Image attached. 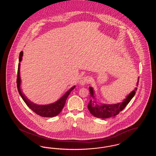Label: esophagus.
Masks as SVG:
<instances>
[{
	"mask_svg": "<svg viewBox=\"0 0 156 156\" xmlns=\"http://www.w3.org/2000/svg\"><path fill=\"white\" fill-rule=\"evenodd\" d=\"M89 82V78L88 76H82L81 78L80 79V84H81L82 85H85L86 83H88Z\"/></svg>",
	"mask_w": 156,
	"mask_h": 156,
	"instance_id": "esophagus-1",
	"label": "esophagus"
}]
</instances>
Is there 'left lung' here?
Instances as JSON below:
<instances>
[{"instance_id":"left-lung-1","label":"left lung","mask_w":156,"mask_h":156,"mask_svg":"<svg viewBox=\"0 0 156 156\" xmlns=\"http://www.w3.org/2000/svg\"><path fill=\"white\" fill-rule=\"evenodd\" d=\"M139 81L137 82L138 85ZM137 88H136L133 90L126 99L123 100L122 103H118L113 105H98L97 102L90 100L89 102L88 108L90 113L94 115L95 117L101 119H106L112 116H115L118 115L119 113L125 108L126 105L130 102L131 99L136 94V90H137ZM89 92L90 94V97L93 99H95L94 89L92 87H89Z\"/></svg>"}]
</instances>
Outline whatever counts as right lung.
<instances>
[{
  "label": "right lung",
  "mask_w": 156,
  "mask_h": 156,
  "mask_svg": "<svg viewBox=\"0 0 156 156\" xmlns=\"http://www.w3.org/2000/svg\"><path fill=\"white\" fill-rule=\"evenodd\" d=\"M23 51L20 52L19 54V60L20 62L22 59ZM20 64L19 63L18 65V70H17V87L19 91V93L20 95L22 98L23 101L28 106V107L31 109L34 113H36L37 115L45 118H51L54 117L58 115L59 113L61 112L62 109H63L67 98L69 95L70 92L74 89L75 86L72 87L68 92L66 93L64 95H63L59 99L58 101H57L56 102L53 103L50 105H38L36 104H33L29 101L25 95L22 92V90L20 89Z\"/></svg>",
  "instance_id": "add662e5"
}]
</instances>
